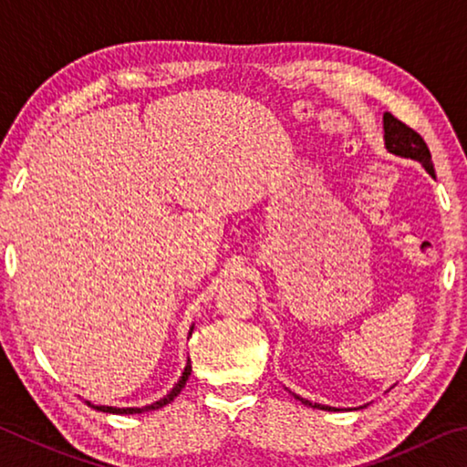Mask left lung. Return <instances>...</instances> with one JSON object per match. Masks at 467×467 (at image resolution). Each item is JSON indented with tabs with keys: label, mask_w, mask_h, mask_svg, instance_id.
I'll return each instance as SVG.
<instances>
[{
	"label": "left lung",
	"mask_w": 467,
	"mask_h": 467,
	"mask_svg": "<svg viewBox=\"0 0 467 467\" xmlns=\"http://www.w3.org/2000/svg\"><path fill=\"white\" fill-rule=\"evenodd\" d=\"M383 131H385V148L389 150L391 154L401 156V158H412V161L420 162L426 169L431 177H434V167H432V158H431V150L426 146V141L420 138V133H416L412 128H408L406 123H401L400 119H395L391 113L383 115ZM298 401H303L305 406L311 408H321V410H334L329 406H321V404H313L309 400H303L300 395H295Z\"/></svg>",
	"instance_id": "left-lung-1"
}]
</instances>
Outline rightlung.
Here are the masks:
<instances>
[{"mask_svg": "<svg viewBox=\"0 0 467 467\" xmlns=\"http://www.w3.org/2000/svg\"><path fill=\"white\" fill-rule=\"evenodd\" d=\"M192 331H193V326H192V329H189V336H192ZM189 375H192V360H187V365H185V370H183V375H181V379L179 381L175 383V387H172V389L164 395V398H161L158 401H154V404H150V406H144V408H113V406H94V404H90V401H86V404H88L90 408H94V410H99V412H107V414H141V412H150V410H158V408H164L167 404H171L172 400L177 398V395L181 393V389H183L185 387V383H187V379H189Z\"/></svg>", "mask_w": 467, "mask_h": 467, "instance_id": "add662e5", "label": "right lung"}]
</instances>
